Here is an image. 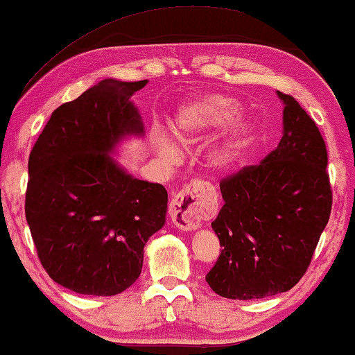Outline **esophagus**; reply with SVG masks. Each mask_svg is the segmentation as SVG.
Returning a JSON list of instances; mask_svg holds the SVG:
<instances>
[{
	"instance_id": "34e87169",
	"label": "esophagus",
	"mask_w": 355,
	"mask_h": 355,
	"mask_svg": "<svg viewBox=\"0 0 355 355\" xmlns=\"http://www.w3.org/2000/svg\"><path fill=\"white\" fill-rule=\"evenodd\" d=\"M216 211L215 191L210 184L193 181L178 192L169 203L173 225L182 231H196L203 220Z\"/></svg>"
}]
</instances>
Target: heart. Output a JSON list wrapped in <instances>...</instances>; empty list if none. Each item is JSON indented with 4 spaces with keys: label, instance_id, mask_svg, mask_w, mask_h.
I'll use <instances>...</instances> for the list:
<instances>
[{
    "label": "heart",
    "instance_id": "obj_1",
    "mask_svg": "<svg viewBox=\"0 0 355 355\" xmlns=\"http://www.w3.org/2000/svg\"><path fill=\"white\" fill-rule=\"evenodd\" d=\"M239 113V101L230 95L213 92L192 95L178 106L173 134L181 144L192 145L226 129L207 153L208 168L225 176L244 162L259 135V125L250 119H237ZM153 148L163 159L179 155L176 142L164 130L155 132Z\"/></svg>",
    "mask_w": 355,
    "mask_h": 355
}]
</instances>
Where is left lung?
I'll return each instance as SVG.
<instances>
[{
    "mask_svg": "<svg viewBox=\"0 0 355 355\" xmlns=\"http://www.w3.org/2000/svg\"><path fill=\"white\" fill-rule=\"evenodd\" d=\"M283 101V137L257 166L220 184L213 231L223 247L207 283L226 299H263L294 288L307 271L331 213L327 145L291 95Z\"/></svg>",
    "mask_w": 355,
    "mask_h": 355,
    "instance_id": "8db88e82",
    "label": "left lung"
}]
</instances>
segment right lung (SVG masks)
Instances as JSON below:
<instances>
[{
    "mask_svg": "<svg viewBox=\"0 0 355 355\" xmlns=\"http://www.w3.org/2000/svg\"><path fill=\"white\" fill-rule=\"evenodd\" d=\"M148 80L103 79L53 111L28 157L26 218L43 268L85 295L135 283L144 247L166 221L168 192L111 155L145 128L130 100Z\"/></svg>",
    "mask_w": 355,
    "mask_h": 355,
    "instance_id": "add662e5",
    "label": "right lung"
}]
</instances>
